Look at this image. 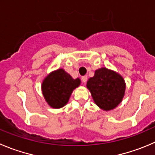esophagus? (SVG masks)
<instances>
[{
  "label": "esophagus",
  "instance_id": "34e87169",
  "mask_svg": "<svg viewBox=\"0 0 155 155\" xmlns=\"http://www.w3.org/2000/svg\"><path fill=\"white\" fill-rule=\"evenodd\" d=\"M87 79H88V78H87V76H82V81L84 82V83H85V82H86V81H87Z\"/></svg>",
  "mask_w": 155,
  "mask_h": 155
}]
</instances>
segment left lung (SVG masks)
Returning a JSON list of instances; mask_svg holds the SVG:
<instances>
[{"label": "left lung", "mask_w": 155, "mask_h": 155, "mask_svg": "<svg viewBox=\"0 0 155 155\" xmlns=\"http://www.w3.org/2000/svg\"><path fill=\"white\" fill-rule=\"evenodd\" d=\"M86 87L95 104L104 111L116 108L125 95L126 82L123 76L112 70L101 67L87 81Z\"/></svg>", "instance_id": "1"}]
</instances>
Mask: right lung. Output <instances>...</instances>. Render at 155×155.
<instances>
[{
	"instance_id": "obj_1",
	"label": "right lung",
	"mask_w": 155,
	"mask_h": 155,
	"mask_svg": "<svg viewBox=\"0 0 155 155\" xmlns=\"http://www.w3.org/2000/svg\"><path fill=\"white\" fill-rule=\"evenodd\" d=\"M81 84L79 78L73 79L63 68L51 72L43 80L41 91L45 100L52 108L59 109L69 101L73 90Z\"/></svg>"
}]
</instances>
